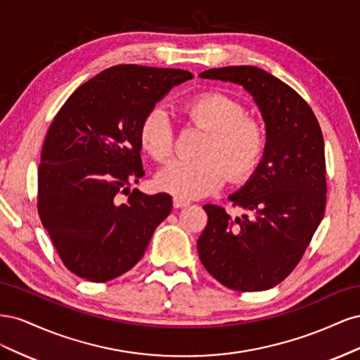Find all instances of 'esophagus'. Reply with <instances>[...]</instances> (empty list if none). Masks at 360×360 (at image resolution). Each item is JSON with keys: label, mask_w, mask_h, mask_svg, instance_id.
Masks as SVG:
<instances>
[{"label": "esophagus", "mask_w": 360, "mask_h": 360, "mask_svg": "<svg viewBox=\"0 0 360 360\" xmlns=\"http://www.w3.org/2000/svg\"><path fill=\"white\" fill-rule=\"evenodd\" d=\"M172 204H174V207H176V209H183V207H188L191 202L186 201V200H181V198H174Z\"/></svg>", "instance_id": "obj_1"}]
</instances>
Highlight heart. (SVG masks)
I'll return each instance as SVG.
<instances>
[{"mask_svg":"<svg viewBox=\"0 0 360 360\" xmlns=\"http://www.w3.org/2000/svg\"><path fill=\"white\" fill-rule=\"evenodd\" d=\"M184 118L205 130L200 159L172 160L156 176V186L177 198H202L222 188L228 179L243 183L254 176L266 150L264 127L245 115L243 105L217 91L191 97L181 106ZM139 143L155 160L169 159L174 129L160 108L150 110L139 126Z\"/></svg>","mask_w":360,"mask_h":360,"instance_id":"b5f03b06","label":"heart"}]
</instances>
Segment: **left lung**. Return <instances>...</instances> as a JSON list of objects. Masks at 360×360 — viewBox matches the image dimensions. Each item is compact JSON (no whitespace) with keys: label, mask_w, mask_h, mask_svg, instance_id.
Instances as JSON below:
<instances>
[{"label":"left lung","mask_w":360,"mask_h":360,"mask_svg":"<svg viewBox=\"0 0 360 360\" xmlns=\"http://www.w3.org/2000/svg\"><path fill=\"white\" fill-rule=\"evenodd\" d=\"M202 79L242 85L266 123V150L254 176L230 195L242 207L231 217L205 204L209 222L198 238L202 266L236 291L278 285L299 264L326 209V159L320 124L290 85L254 66L200 73Z\"/></svg>","instance_id":"8db88e82"}]
</instances>
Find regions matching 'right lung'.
I'll return each mask as SVG.
<instances>
[{
  "mask_svg": "<svg viewBox=\"0 0 360 360\" xmlns=\"http://www.w3.org/2000/svg\"><path fill=\"white\" fill-rule=\"evenodd\" d=\"M192 78L188 70L120 64L75 90L53 118L41 148L37 209L72 274L106 282L143 258L172 198L130 191L146 174L139 126L172 86Z\"/></svg>",
  "mask_w": 360,
  "mask_h": 360,
  "instance_id": "obj_1",
  "label": "right lung"
}]
</instances>
